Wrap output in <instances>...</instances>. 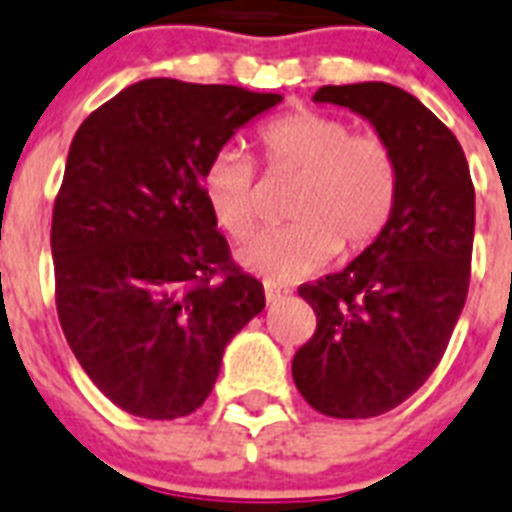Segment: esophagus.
<instances>
[{"label":"esophagus","mask_w":512,"mask_h":512,"mask_svg":"<svg viewBox=\"0 0 512 512\" xmlns=\"http://www.w3.org/2000/svg\"><path fill=\"white\" fill-rule=\"evenodd\" d=\"M286 297H289V292H286V289H278V286H273V284H265V302H268V305H278V302H284Z\"/></svg>","instance_id":"esophagus-1"}]
</instances>
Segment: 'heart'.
<instances>
[{
  "mask_svg": "<svg viewBox=\"0 0 512 512\" xmlns=\"http://www.w3.org/2000/svg\"><path fill=\"white\" fill-rule=\"evenodd\" d=\"M270 176H292L284 228L263 231L236 249V260L268 284L313 276L331 257L360 255L386 228L400 194L392 147L373 134H352L347 120L294 110L257 131ZM199 189L213 220L231 239H244L260 215L255 165L239 149H218L202 168Z\"/></svg>",
  "mask_w": 512,
  "mask_h": 512,
  "instance_id": "heart-1",
  "label": "heart"
}]
</instances>
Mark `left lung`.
<instances>
[{
	"mask_svg": "<svg viewBox=\"0 0 512 512\" xmlns=\"http://www.w3.org/2000/svg\"><path fill=\"white\" fill-rule=\"evenodd\" d=\"M315 102L376 128L400 168L394 213L339 273L299 286L318 328L292 360L299 394L331 418H373L418 392L442 360L471 281L476 194L450 128L400 86H321Z\"/></svg>",
	"mask_w": 512,
	"mask_h": 512,
	"instance_id": "8db88e82",
	"label": "left lung"
}]
</instances>
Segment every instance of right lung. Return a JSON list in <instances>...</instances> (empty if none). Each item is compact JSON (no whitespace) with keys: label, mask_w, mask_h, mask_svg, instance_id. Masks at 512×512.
Returning a JSON list of instances; mask_svg holds the SVG:
<instances>
[{"label":"right lung","mask_w":512,"mask_h":512,"mask_svg":"<svg viewBox=\"0 0 512 512\" xmlns=\"http://www.w3.org/2000/svg\"><path fill=\"white\" fill-rule=\"evenodd\" d=\"M281 94L147 78L83 120L54 199L57 315L97 389L149 421L210 397L265 307L205 205V162Z\"/></svg>","instance_id":"obj_1"}]
</instances>
